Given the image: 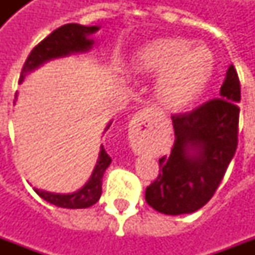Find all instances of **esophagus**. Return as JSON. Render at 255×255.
Masks as SVG:
<instances>
[{
    "label": "esophagus",
    "mask_w": 255,
    "mask_h": 255,
    "mask_svg": "<svg viewBox=\"0 0 255 255\" xmlns=\"http://www.w3.org/2000/svg\"><path fill=\"white\" fill-rule=\"evenodd\" d=\"M153 120L147 112H139L133 116L132 122L129 124V133L133 138H138V135H147L149 129H151Z\"/></svg>",
    "instance_id": "34e87169"
}]
</instances>
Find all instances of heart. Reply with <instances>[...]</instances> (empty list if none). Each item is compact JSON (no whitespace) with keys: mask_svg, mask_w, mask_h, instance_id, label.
<instances>
[{"mask_svg":"<svg viewBox=\"0 0 255 255\" xmlns=\"http://www.w3.org/2000/svg\"><path fill=\"white\" fill-rule=\"evenodd\" d=\"M133 71L157 75L155 95L169 109L187 108L210 82L214 56L203 43L186 38H158L139 47L131 57Z\"/></svg>","mask_w":255,"mask_h":255,"instance_id":"b5f03b06","label":"heart"}]
</instances>
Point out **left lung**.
Here are the masks:
<instances>
[{"label":"left lung","mask_w":255,"mask_h":255,"mask_svg":"<svg viewBox=\"0 0 255 255\" xmlns=\"http://www.w3.org/2000/svg\"><path fill=\"white\" fill-rule=\"evenodd\" d=\"M214 98L172 116L175 143L160 158V175L146 188V202L169 216L194 213L206 205L223 180L238 146L241 83L231 64Z\"/></svg>","instance_id":"8db88e82"}]
</instances>
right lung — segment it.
Masks as SVG:
<instances>
[{
	"instance_id": "add662e5",
	"label": "right lung",
	"mask_w": 255,
	"mask_h": 255,
	"mask_svg": "<svg viewBox=\"0 0 255 255\" xmlns=\"http://www.w3.org/2000/svg\"><path fill=\"white\" fill-rule=\"evenodd\" d=\"M101 25H82L76 23L61 25L60 28L54 30L49 36H46L41 43H38L30 56L27 57L24 67L21 69L20 75V83L25 79L28 73L34 72L35 69L42 67L43 64L49 63L52 60L57 58L69 57L72 54H83L89 53L93 46H95V39L93 34L100 30ZM17 100V93L14 102ZM112 126V120L106 124L104 132L108 131V128ZM112 158L101 144L98 160L95 164L94 169L90 179L86 182L83 187L79 188L75 192L69 194H58V192H50L46 190L34 187V191L46 202L56 205L58 208L65 209H84L93 206L98 202L102 194V177L105 173L106 168L111 165Z\"/></svg>"
}]
</instances>
